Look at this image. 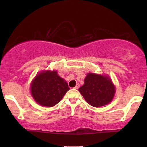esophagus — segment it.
Masks as SVG:
<instances>
[{
	"instance_id": "esophagus-1",
	"label": "esophagus",
	"mask_w": 147,
	"mask_h": 147,
	"mask_svg": "<svg viewBox=\"0 0 147 147\" xmlns=\"http://www.w3.org/2000/svg\"><path fill=\"white\" fill-rule=\"evenodd\" d=\"M79 86H80V85H79V84H77V85H76V86L74 88H75V89H78L79 88Z\"/></svg>"
}]
</instances>
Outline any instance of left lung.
Returning <instances> with one entry per match:
<instances>
[{"mask_svg":"<svg viewBox=\"0 0 147 147\" xmlns=\"http://www.w3.org/2000/svg\"><path fill=\"white\" fill-rule=\"evenodd\" d=\"M79 91L89 104L94 107H100L112 101L115 88L108 76L88 73L84 84L79 88Z\"/></svg>","mask_w":147,"mask_h":147,"instance_id":"1","label":"left lung"}]
</instances>
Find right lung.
Instances as JSON below:
<instances>
[{"instance_id":"1","label":"right lung","mask_w":147,"mask_h":147,"mask_svg":"<svg viewBox=\"0 0 147 147\" xmlns=\"http://www.w3.org/2000/svg\"><path fill=\"white\" fill-rule=\"evenodd\" d=\"M31 94L40 105L51 107L61 100L70 88L56 70L41 72L32 82Z\"/></svg>"}]
</instances>
